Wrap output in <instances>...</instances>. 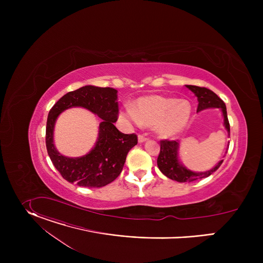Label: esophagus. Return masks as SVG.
I'll use <instances>...</instances> for the list:
<instances>
[{
    "label": "esophagus",
    "mask_w": 263,
    "mask_h": 263,
    "mask_svg": "<svg viewBox=\"0 0 263 263\" xmlns=\"http://www.w3.org/2000/svg\"><path fill=\"white\" fill-rule=\"evenodd\" d=\"M146 140H147V137H145L144 135H141V134L138 135V142L139 143H142V142H144Z\"/></svg>",
    "instance_id": "34e87169"
}]
</instances>
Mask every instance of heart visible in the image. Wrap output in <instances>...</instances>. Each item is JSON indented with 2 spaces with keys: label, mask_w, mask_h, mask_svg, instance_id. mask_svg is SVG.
<instances>
[{
  "label": "heart",
  "mask_w": 263,
  "mask_h": 263,
  "mask_svg": "<svg viewBox=\"0 0 263 263\" xmlns=\"http://www.w3.org/2000/svg\"><path fill=\"white\" fill-rule=\"evenodd\" d=\"M192 112V105L187 100L153 95L137 99L133 108L121 111L120 117L128 123L153 127L162 138H173L185 129Z\"/></svg>",
  "instance_id": "heart-1"
}]
</instances>
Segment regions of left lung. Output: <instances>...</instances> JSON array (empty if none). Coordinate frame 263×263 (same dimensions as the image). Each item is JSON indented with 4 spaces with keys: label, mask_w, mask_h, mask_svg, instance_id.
Returning a JSON list of instances; mask_svg holds the SVG:
<instances>
[{
    "label": "left lung",
    "mask_w": 263,
    "mask_h": 263,
    "mask_svg": "<svg viewBox=\"0 0 263 263\" xmlns=\"http://www.w3.org/2000/svg\"><path fill=\"white\" fill-rule=\"evenodd\" d=\"M186 87L192 90L198 98V111H202L208 108L220 109L223 118V126L230 135V125L227 117V108L224 103L208 88L195 85H186ZM179 142L175 140L160 141V153L157 159V165L160 172L172 180H175L177 182H191L197 179L206 178L213 174L222 163V160H220L214 167L206 172H193L181 163L179 157Z\"/></svg>",
    "instance_id": "1"
}]
</instances>
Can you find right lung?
Here are the masks:
<instances>
[{"label":"right lung","mask_w":263,"mask_h":263,"mask_svg":"<svg viewBox=\"0 0 263 263\" xmlns=\"http://www.w3.org/2000/svg\"><path fill=\"white\" fill-rule=\"evenodd\" d=\"M72 106L85 107L102 120L95 146L80 158L63 157L53 144L55 121L61 111ZM118 116V90L111 87L86 85L67 92L52 107L47 121L46 144L54 166L66 181L83 187H103L119 177L128 152L137 144V136L117 129L114 123Z\"/></svg>","instance_id":"add662e5"}]
</instances>
